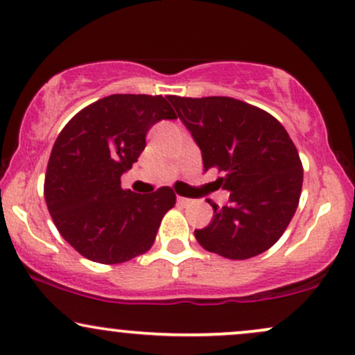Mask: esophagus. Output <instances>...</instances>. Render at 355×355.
Here are the masks:
<instances>
[{
	"label": "esophagus",
	"mask_w": 355,
	"mask_h": 355,
	"mask_svg": "<svg viewBox=\"0 0 355 355\" xmlns=\"http://www.w3.org/2000/svg\"><path fill=\"white\" fill-rule=\"evenodd\" d=\"M177 202L180 205H190L191 200L190 198H185V196H177Z\"/></svg>",
	"instance_id": "esophagus-1"
}]
</instances>
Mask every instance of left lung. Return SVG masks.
I'll return each mask as SVG.
<instances>
[{
  "instance_id": "8db88e82",
  "label": "left lung",
  "mask_w": 355,
  "mask_h": 355,
  "mask_svg": "<svg viewBox=\"0 0 355 355\" xmlns=\"http://www.w3.org/2000/svg\"><path fill=\"white\" fill-rule=\"evenodd\" d=\"M168 101L202 150L205 172L218 168L230 203L213 207V220L195 230L210 253L248 259L279 240L296 213L302 164L277 119L233 97L170 96Z\"/></svg>"
}]
</instances>
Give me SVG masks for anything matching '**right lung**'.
I'll use <instances>...</instances> for the list:
<instances>
[{
    "instance_id": "obj_1",
    "label": "right lung",
    "mask_w": 355,
    "mask_h": 355,
    "mask_svg": "<svg viewBox=\"0 0 355 355\" xmlns=\"http://www.w3.org/2000/svg\"><path fill=\"white\" fill-rule=\"evenodd\" d=\"M162 119H177L165 97L112 94L76 114L55 139L46 205L61 236L84 258L119 264L152 248L177 196L170 187L145 195L123 190L121 177Z\"/></svg>"
}]
</instances>
